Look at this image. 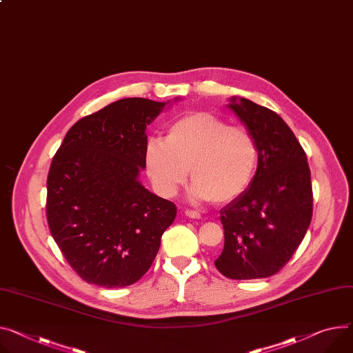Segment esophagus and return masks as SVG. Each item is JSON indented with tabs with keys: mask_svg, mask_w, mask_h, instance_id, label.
I'll list each match as a JSON object with an SVG mask.
<instances>
[{
	"mask_svg": "<svg viewBox=\"0 0 353 353\" xmlns=\"http://www.w3.org/2000/svg\"><path fill=\"white\" fill-rule=\"evenodd\" d=\"M185 216H188V218L191 219H201V213L198 210H185Z\"/></svg>",
	"mask_w": 353,
	"mask_h": 353,
	"instance_id": "34e87169",
	"label": "esophagus"
}]
</instances>
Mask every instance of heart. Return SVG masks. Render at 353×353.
I'll return each mask as SVG.
<instances>
[{
	"label": "heart",
	"instance_id": "b5f03b06",
	"mask_svg": "<svg viewBox=\"0 0 353 353\" xmlns=\"http://www.w3.org/2000/svg\"><path fill=\"white\" fill-rule=\"evenodd\" d=\"M253 135L223 119L196 112L167 127L165 140L152 137L145 145V168L155 191L174 196L191 168L194 201L228 203L250 186L257 168Z\"/></svg>",
	"mask_w": 353,
	"mask_h": 353
}]
</instances>
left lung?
Listing matches in <instances>:
<instances>
[{
    "instance_id": "8db88e82",
    "label": "left lung",
    "mask_w": 353,
    "mask_h": 353,
    "mask_svg": "<svg viewBox=\"0 0 353 353\" xmlns=\"http://www.w3.org/2000/svg\"><path fill=\"white\" fill-rule=\"evenodd\" d=\"M228 107L253 135L257 170L250 186L221 210L225 246L214 265L233 280L276 274L292 257L312 218L307 155L285 121L249 99Z\"/></svg>"
}]
</instances>
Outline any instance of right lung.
Masks as SVG:
<instances>
[{
  "instance_id": "obj_1",
  "label": "right lung",
  "mask_w": 353,
  "mask_h": 353,
  "mask_svg": "<svg viewBox=\"0 0 353 353\" xmlns=\"http://www.w3.org/2000/svg\"><path fill=\"white\" fill-rule=\"evenodd\" d=\"M170 101L128 97L108 104L73 124L52 159L48 225L68 263L90 284L139 281L175 221L176 206L139 179L147 125Z\"/></svg>"
}]
</instances>
